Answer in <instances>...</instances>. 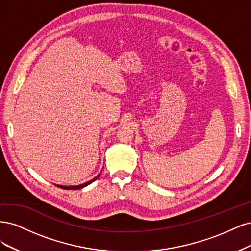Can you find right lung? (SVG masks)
<instances>
[{"label":"right lung","mask_w":251,"mask_h":251,"mask_svg":"<svg viewBox=\"0 0 251 251\" xmlns=\"http://www.w3.org/2000/svg\"><path fill=\"white\" fill-rule=\"evenodd\" d=\"M98 177H99V175L97 176V177H95L94 179H92V180H90V181H87V182H85V183L79 184V185H73V187H63V185H57V187H58V188H61V189H64V190H79V189H82V188L86 187V185H88L90 183L94 182L97 178H98Z\"/></svg>","instance_id":"right-lung-1"}]
</instances>
